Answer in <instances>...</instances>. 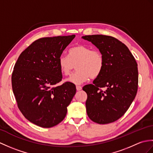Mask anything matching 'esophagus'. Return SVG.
I'll return each instance as SVG.
<instances>
[{
  "mask_svg": "<svg viewBox=\"0 0 153 153\" xmlns=\"http://www.w3.org/2000/svg\"><path fill=\"white\" fill-rule=\"evenodd\" d=\"M76 89L77 91H80L82 89V87H81V86H79V85H77L76 86Z\"/></svg>",
  "mask_w": 153,
  "mask_h": 153,
  "instance_id": "34e87169",
  "label": "esophagus"
}]
</instances>
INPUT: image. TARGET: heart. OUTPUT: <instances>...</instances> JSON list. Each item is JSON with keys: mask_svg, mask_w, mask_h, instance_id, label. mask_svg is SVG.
<instances>
[{"mask_svg": "<svg viewBox=\"0 0 153 153\" xmlns=\"http://www.w3.org/2000/svg\"><path fill=\"white\" fill-rule=\"evenodd\" d=\"M60 72L68 76L75 68L77 72L66 79L69 83L80 85L89 79H96L104 67V55L98 49L86 45H77L70 49L68 56L60 55L58 59Z\"/></svg>", "mask_w": 153, "mask_h": 153, "instance_id": "heart-1", "label": "heart"}]
</instances>
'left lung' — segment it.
<instances>
[{"instance_id": "8db88e82", "label": "left lung", "mask_w": 153, "mask_h": 153, "mask_svg": "<svg viewBox=\"0 0 153 153\" xmlns=\"http://www.w3.org/2000/svg\"><path fill=\"white\" fill-rule=\"evenodd\" d=\"M82 38L97 46L105 60L100 75L93 84L83 87L87 94V113L98 124L115 122L126 112L136 96L137 64L127 46L114 37L96 34Z\"/></svg>"}]
</instances>
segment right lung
Listing matches in <instances>:
<instances>
[{
	"mask_svg": "<svg viewBox=\"0 0 153 153\" xmlns=\"http://www.w3.org/2000/svg\"><path fill=\"white\" fill-rule=\"evenodd\" d=\"M75 35L39 38L21 53L14 66L12 85L17 107L25 118L42 128L65 119L76 88L62 80L58 59Z\"/></svg>",
	"mask_w": 153,
	"mask_h": 153,
	"instance_id": "1",
	"label": "right lung"
}]
</instances>
